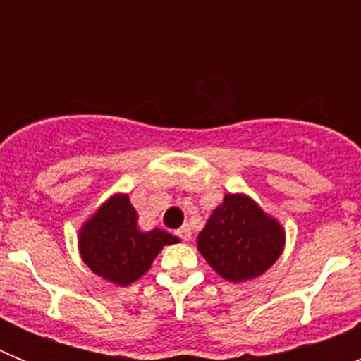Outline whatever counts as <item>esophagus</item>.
<instances>
[{
	"instance_id": "1",
	"label": "esophagus",
	"mask_w": 361,
	"mask_h": 361,
	"mask_svg": "<svg viewBox=\"0 0 361 361\" xmlns=\"http://www.w3.org/2000/svg\"><path fill=\"white\" fill-rule=\"evenodd\" d=\"M177 237L178 238H183L184 242H188L191 238V229H190V226H183V228L180 229H177Z\"/></svg>"
}]
</instances>
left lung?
<instances>
[{
	"instance_id": "8db88e82",
	"label": "left lung",
	"mask_w": 361,
	"mask_h": 361,
	"mask_svg": "<svg viewBox=\"0 0 361 361\" xmlns=\"http://www.w3.org/2000/svg\"><path fill=\"white\" fill-rule=\"evenodd\" d=\"M286 247V229L245 193H226L197 237V250L231 283L262 276Z\"/></svg>"
}]
</instances>
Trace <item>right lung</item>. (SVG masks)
Listing matches in <instances>:
<instances>
[{
	"label": "right lung",
	"mask_w": 361,
	"mask_h": 361,
	"mask_svg": "<svg viewBox=\"0 0 361 361\" xmlns=\"http://www.w3.org/2000/svg\"><path fill=\"white\" fill-rule=\"evenodd\" d=\"M139 215L128 193L108 197L78 233V250L92 273L119 288H126L152 267L164 245L177 244L178 238L164 229L141 231Z\"/></svg>",
	"instance_id": "right-lung-1"
}]
</instances>
